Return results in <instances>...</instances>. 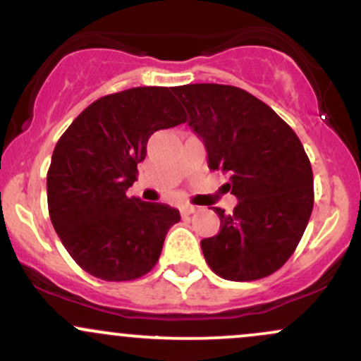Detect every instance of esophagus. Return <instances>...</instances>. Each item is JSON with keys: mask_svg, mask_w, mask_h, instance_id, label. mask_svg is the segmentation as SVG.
<instances>
[{"mask_svg": "<svg viewBox=\"0 0 361 361\" xmlns=\"http://www.w3.org/2000/svg\"><path fill=\"white\" fill-rule=\"evenodd\" d=\"M197 210H198V207H195V205H188V204H186V205L181 207V214H183V215L195 214V212H197Z\"/></svg>", "mask_w": 361, "mask_h": 361, "instance_id": "esophagus-1", "label": "esophagus"}]
</instances>
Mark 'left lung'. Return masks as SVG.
<instances>
[{"label": "left lung", "mask_w": 361, "mask_h": 361, "mask_svg": "<svg viewBox=\"0 0 361 361\" xmlns=\"http://www.w3.org/2000/svg\"><path fill=\"white\" fill-rule=\"evenodd\" d=\"M188 126L204 140L209 168L229 173L238 197L221 231L200 243L215 275L259 280L280 270L295 251L314 207L310 161L295 132L267 103L229 85L176 86Z\"/></svg>", "instance_id": "left-lung-1"}]
</instances>
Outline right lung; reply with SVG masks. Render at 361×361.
Instances as JSON below:
<instances>
[{"label": "right lung", "instance_id": "right-lung-1", "mask_svg": "<svg viewBox=\"0 0 361 361\" xmlns=\"http://www.w3.org/2000/svg\"><path fill=\"white\" fill-rule=\"evenodd\" d=\"M186 122L171 88L140 86L98 98L57 140L47 171L54 229L90 275L127 281L154 268L180 212L127 197L161 128Z\"/></svg>", "mask_w": 361, "mask_h": 361}]
</instances>
